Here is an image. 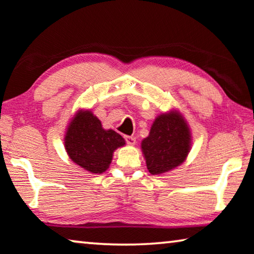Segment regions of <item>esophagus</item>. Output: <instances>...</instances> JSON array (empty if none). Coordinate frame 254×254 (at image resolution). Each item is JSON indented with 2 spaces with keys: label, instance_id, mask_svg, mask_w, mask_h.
<instances>
[{
  "label": "esophagus",
  "instance_id": "1",
  "mask_svg": "<svg viewBox=\"0 0 254 254\" xmlns=\"http://www.w3.org/2000/svg\"><path fill=\"white\" fill-rule=\"evenodd\" d=\"M126 140H127V142L128 145H131V146H133V145H135V137H133V135H127L126 137Z\"/></svg>",
  "mask_w": 254,
  "mask_h": 254
}]
</instances>
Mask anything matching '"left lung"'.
<instances>
[{
    "instance_id": "1",
    "label": "left lung",
    "mask_w": 254,
    "mask_h": 254,
    "mask_svg": "<svg viewBox=\"0 0 254 254\" xmlns=\"http://www.w3.org/2000/svg\"><path fill=\"white\" fill-rule=\"evenodd\" d=\"M190 127L177 109L162 113L153 122L141 152L152 175H162L180 167L191 151Z\"/></svg>"
}]
</instances>
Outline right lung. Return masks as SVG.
Masks as SVG:
<instances>
[{
    "mask_svg": "<svg viewBox=\"0 0 254 254\" xmlns=\"http://www.w3.org/2000/svg\"><path fill=\"white\" fill-rule=\"evenodd\" d=\"M124 145L122 135L112 128H103L101 121L90 109L77 110L64 133V148L69 158L93 175L105 173L114 152Z\"/></svg>",
    "mask_w": 254,
    "mask_h": 254,
    "instance_id": "1",
    "label": "right lung"
}]
</instances>
